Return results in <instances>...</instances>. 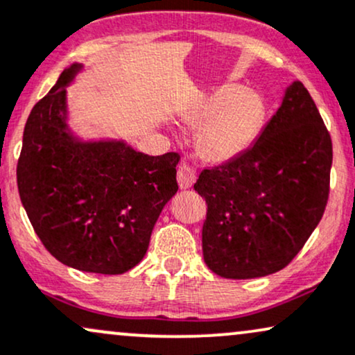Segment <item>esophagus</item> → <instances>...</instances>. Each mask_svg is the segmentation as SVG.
Instances as JSON below:
<instances>
[{"label":"esophagus","instance_id":"34e87169","mask_svg":"<svg viewBox=\"0 0 355 355\" xmlns=\"http://www.w3.org/2000/svg\"><path fill=\"white\" fill-rule=\"evenodd\" d=\"M177 180H178V185H180V189H190L196 180V172L189 164H187V162H182L177 170Z\"/></svg>","mask_w":355,"mask_h":355}]
</instances>
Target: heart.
<instances>
[{"label": "heart", "mask_w": 355, "mask_h": 355, "mask_svg": "<svg viewBox=\"0 0 355 355\" xmlns=\"http://www.w3.org/2000/svg\"><path fill=\"white\" fill-rule=\"evenodd\" d=\"M264 115L261 96L241 85L223 84L193 102L182 114V121L187 125H200L196 145L205 159L230 162L254 144Z\"/></svg>", "instance_id": "obj_1"}]
</instances>
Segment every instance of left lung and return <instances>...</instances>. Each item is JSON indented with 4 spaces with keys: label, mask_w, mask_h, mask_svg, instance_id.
<instances>
[{
    "label": "left lung",
    "mask_w": 355,
    "mask_h": 355,
    "mask_svg": "<svg viewBox=\"0 0 355 355\" xmlns=\"http://www.w3.org/2000/svg\"><path fill=\"white\" fill-rule=\"evenodd\" d=\"M331 135L300 80L245 153L205 168L193 189L207 202L202 246L207 266L228 279L283 270L326 210Z\"/></svg>",
    "instance_id": "8db88e82"
}]
</instances>
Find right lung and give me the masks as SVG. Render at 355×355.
I'll return each mask as SVG.
<instances>
[{
	"label": "right lung",
	"instance_id": "obj_1",
	"mask_svg": "<svg viewBox=\"0 0 355 355\" xmlns=\"http://www.w3.org/2000/svg\"><path fill=\"white\" fill-rule=\"evenodd\" d=\"M71 64L29 114L18 160L19 198L46 250L66 266L122 275L144 259L153 226L177 193L175 152L150 157L125 140L71 130Z\"/></svg>",
	"mask_w": 355,
	"mask_h": 355
}]
</instances>
